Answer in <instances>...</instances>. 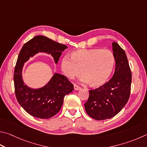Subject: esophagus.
<instances>
[{"mask_svg": "<svg viewBox=\"0 0 147 147\" xmlns=\"http://www.w3.org/2000/svg\"><path fill=\"white\" fill-rule=\"evenodd\" d=\"M74 89L76 90H78L81 89V87L78 86V85H77L76 84H74Z\"/></svg>", "mask_w": 147, "mask_h": 147, "instance_id": "obj_1", "label": "esophagus"}]
</instances>
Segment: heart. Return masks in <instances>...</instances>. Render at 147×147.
I'll list each match as a JSON object with an SVG mask.
<instances>
[{
    "label": "heart",
    "mask_w": 147,
    "mask_h": 147,
    "mask_svg": "<svg viewBox=\"0 0 147 147\" xmlns=\"http://www.w3.org/2000/svg\"><path fill=\"white\" fill-rule=\"evenodd\" d=\"M116 65L114 53L109 49H78L71 53V58L63 57L61 61V69L70 79L82 74V81L90 87L103 86L110 80Z\"/></svg>",
    "instance_id": "1"
}]
</instances>
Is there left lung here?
<instances>
[{"label": "left lung", "instance_id": "1", "mask_svg": "<svg viewBox=\"0 0 147 147\" xmlns=\"http://www.w3.org/2000/svg\"><path fill=\"white\" fill-rule=\"evenodd\" d=\"M116 58L114 75L105 85L89 90L84 104L88 115L96 120L109 119L116 116L129 99L132 73L125 51L116 42L113 43Z\"/></svg>", "mask_w": 147, "mask_h": 147}]
</instances>
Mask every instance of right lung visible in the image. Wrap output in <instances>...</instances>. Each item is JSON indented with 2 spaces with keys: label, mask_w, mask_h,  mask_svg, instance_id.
<instances>
[{
  "label": "right lung",
  "mask_w": 147,
  "mask_h": 147,
  "mask_svg": "<svg viewBox=\"0 0 147 147\" xmlns=\"http://www.w3.org/2000/svg\"><path fill=\"white\" fill-rule=\"evenodd\" d=\"M66 48L65 45L52 40L46 36H34L21 49L14 71V85L18 103L30 115L41 119H48L60 111L65 96L73 90V84L67 77L55 73L49 82L39 89H31L24 84L22 71L24 62L39 52L50 54L57 63Z\"/></svg>",
  "instance_id": "obj_1"
}]
</instances>
